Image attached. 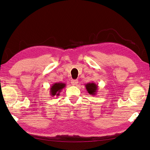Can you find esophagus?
I'll use <instances>...</instances> for the list:
<instances>
[{"label": "esophagus", "instance_id": "34e87169", "mask_svg": "<svg viewBox=\"0 0 150 150\" xmlns=\"http://www.w3.org/2000/svg\"><path fill=\"white\" fill-rule=\"evenodd\" d=\"M78 82H79L78 80H71V84H72L73 86L77 85Z\"/></svg>", "mask_w": 150, "mask_h": 150}]
</instances>
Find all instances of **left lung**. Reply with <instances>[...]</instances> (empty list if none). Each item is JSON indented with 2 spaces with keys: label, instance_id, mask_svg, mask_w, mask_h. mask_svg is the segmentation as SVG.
<instances>
[{
  "label": "left lung",
  "instance_id": "obj_1",
  "mask_svg": "<svg viewBox=\"0 0 150 150\" xmlns=\"http://www.w3.org/2000/svg\"><path fill=\"white\" fill-rule=\"evenodd\" d=\"M85 87L88 93L90 95H95L97 94V92L98 90V85L95 83V82H89L85 84Z\"/></svg>",
  "mask_w": 150,
  "mask_h": 150
}]
</instances>
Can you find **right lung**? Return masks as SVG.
<instances>
[{
  "label": "right lung",
  "instance_id": "obj_1",
  "mask_svg": "<svg viewBox=\"0 0 150 150\" xmlns=\"http://www.w3.org/2000/svg\"><path fill=\"white\" fill-rule=\"evenodd\" d=\"M66 87V84L64 82H55L50 87V95L51 96L54 97L55 95L59 96L63 88Z\"/></svg>",
  "mask_w": 150,
  "mask_h": 150
}]
</instances>
